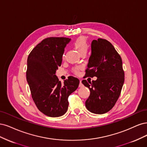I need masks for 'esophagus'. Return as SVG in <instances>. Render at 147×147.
Listing matches in <instances>:
<instances>
[{
	"label": "esophagus",
	"mask_w": 147,
	"mask_h": 147,
	"mask_svg": "<svg viewBox=\"0 0 147 147\" xmlns=\"http://www.w3.org/2000/svg\"><path fill=\"white\" fill-rule=\"evenodd\" d=\"M82 86H83V84H82V80H80L79 87H82Z\"/></svg>",
	"instance_id": "obj_1"
}]
</instances>
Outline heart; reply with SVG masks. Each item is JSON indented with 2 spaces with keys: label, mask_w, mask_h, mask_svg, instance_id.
Listing matches in <instances>:
<instances>
[{
  "label": "heart",
  "mask_w": 147,
  "mask_h": 147,
  "mask_svg": "<svg viewBox=\"0 0 147 147\" xmlns=\"http://www.w3.org/2000/svg\"><path fill=\"white\" fill-rule=\"evenodd\" d=\"M73 45L75 48V49L78 51V53L80 54H81L82 53H86L88 48V45L87 43V40L86 39V38L82 37V36L79 37L76 40L73 42ZM80 69V67H77L74 68V71L75 73L78 74L79 73Z\"/></svg>",
  "instance_id": "obj_1"
}]
</instances>
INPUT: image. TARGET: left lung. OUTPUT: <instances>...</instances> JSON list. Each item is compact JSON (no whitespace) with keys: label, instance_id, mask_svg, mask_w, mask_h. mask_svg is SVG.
<instances>
[{"label":"left lung","instance_id":"1","mask_svg":"<svg viewBox=\"0 0 147 147\" xmlns=\"http://www.w3.org/2000/svg\"><path fill=\"white\" fill-rule=\"evenodd\" d=\"M87 76L97 79L82 83L90 91L86 101L87 109L96 114H103L114 106L120 95L125 80L122 60L114 47L106 40H94L91 44Z\"/></svg>","mask_w":147,"mask_h":147}]
</instances>
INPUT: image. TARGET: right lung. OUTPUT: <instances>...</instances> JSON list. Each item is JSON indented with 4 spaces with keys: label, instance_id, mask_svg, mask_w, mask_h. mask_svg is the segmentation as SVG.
<instances>
[{
    "label": "right lung",
    "instance_id": "1",
    "mask_svg": "<svg viewBox=\"0 0 147 147\" xmlns=\"http://www.w3.org/2000/svg\"><path fill=\"white\" fill-rule=\"evenodd\" d=\"M70 41L65 37L48 38L28 56L26 78L32 99L38 110L48 117L64 115L68 110V96L79 86L77 78L69 76L61 84L55 75Z\"/></svg>",
    "mask_w": 147,
    "mask_h": 147
}]
</instances>
